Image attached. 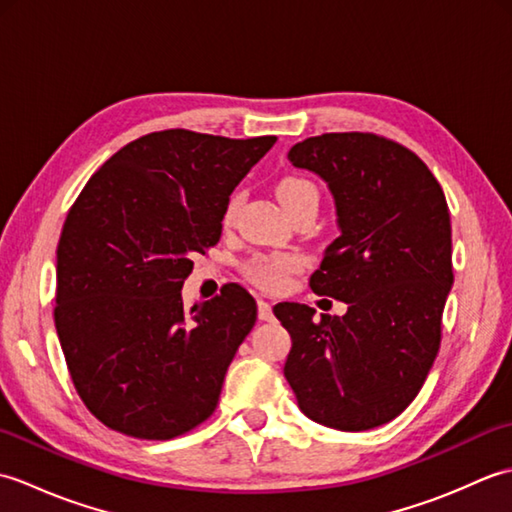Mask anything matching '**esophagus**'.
Wrapping results in <instances>:
<instances>
[{
	"label": "esophagus",
	"instance_id": "obj_1",
	"mask_svg": "<svg viewBox=\"0 0 512 512\" xmlns=\"http://www.w3.org/2000/svg\"><path fill=\"white\" fill-rule=\"evenodd\" d=\"M257 314H259V319H262V321H270V319H273V306H270L268 301H259L257 303Z\"/></svg>",
	"mask_w": 512,
	"mask_h": 512
}]
</instances>
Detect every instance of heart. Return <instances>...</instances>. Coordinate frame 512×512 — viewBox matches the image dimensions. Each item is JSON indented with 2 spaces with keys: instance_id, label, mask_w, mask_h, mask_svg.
Masks as SVG:
<instances>
[{
  "instance_id": "obj_1",
  "label": "heart",
  "mask_w": 512,
  "mask_h": 512,
  "mask_svg": "<svg viewBox=\"0 0 512 512\" xmlns=\"http://www.w3.org/2000/svg\"><path fill=\"white\" fill-rule=\"evenodd\" d=\"M279 200L286 206V211H295L299 206L314 204L319 206V191L310 180L303 178H286L279 182ZM239 204V195H233L226 204V220H231ZM299 262L295 257H277V255H257L246 264V275L253 279L257 286L266 290H281L286 286L290 273H295Z\"/></svg>"
}]
</instances>
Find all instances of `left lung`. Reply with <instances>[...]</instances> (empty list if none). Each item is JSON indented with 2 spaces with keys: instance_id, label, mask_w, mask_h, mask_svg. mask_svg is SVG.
Instances as JSON below:
<instances>
[{
  "instance_id": "left-lung-1",
  "label": "left lung",
  "mask_w": 512,
  "mask_h": 512,
  "mask_svg": "<svg viewBox=\"0 0 512 512\" xmlns=\"http://www.w3.org/2000/svg\"><path fill=\"white\" fill-rule=\"evenodd\" d=\"M288 160L334 195L341 235L310 288L347 312L314 319L310 306L277 303L292 339L284 374L310 420L374 429L411 405L440 350L453 286L447 198L411 149L369 132L306 138Z\"/></svg>"
}]
</instances>
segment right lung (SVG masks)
Masks as SVG:
<instances>
[{"label": "right lung", "mask_w": 512, "mask_h": 512, "mask_svg": "<svg viewBox=\"0 0 512 512\" xmlns=\"http://www.w3.org/2000/svg\"><path fill=\"white\" fill-rule=\"evenodd\" d=\"M277 136L165 129L85 184L57 246L54 325L72 383L105 427L171 440L211 418L257 303L228 284L184 310L193 255L220 242L228 195Z\"/></svg>", "instance_id": "add662e5"}]
</instances>
